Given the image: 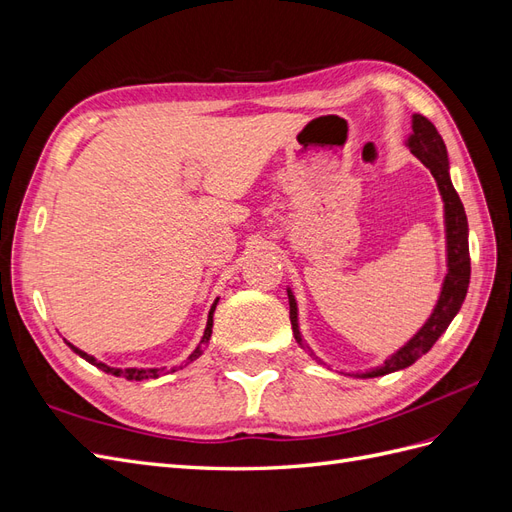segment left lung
Returning a JSON list of instances; mask_svg holds the SVG:
<instances>
[{
    "instance_id": "8db88e82",
    "label": "left lung",
    "mask_w": 512,
    "mask_h": 512,
    "mask_svg": "<svg viewBox=\"0 0 512 512\" xmlns=\"http://www.w3.org/2000/svg\"><path fill=\"white\" fill-rule=\"evenodd\" d=\"M410 151L421 160L429 170L433 179L438 183L440 196L444 200V226H446V277L440 290V299L433 307L431 316L423 324L416 335L410 339L408 344L401 346L395 354H391L382 365L359 371L354 374L356 378H378L393 374V371L410 367L416 359H421L423 354L431 350V346L438 342V337L448 329V324L457 316L461 309L463 299H466L468 284H470V247H468V218L466 209L461 205V198L453 188L451 175H448V153L442 136L438 134L436 126L423 117L414 115L412 117V134L408 138ZM288 303H290V324L292 333L297 342L303 344V335L299 331V312H297V299H294L292 290L288 288ZM309 350V348H307ZM309 354L316 356L312 350Z\"/></svg>"
}]
</instances>
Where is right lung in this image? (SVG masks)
Here are the masks:
<instances>
[{
    "instance_id": "add662e5",
    "label": "right lung",
    "mask_w": 512,
    "mask_h": 512,
    "mask_svg": "<svg viewBox=\"0 0 512 512\" xmlns=\"http://www.w3.org/2000/svg\"><path fill=\"white\" fill-rule=\"evenodd\" d=\"M215 305H218V299H215V303L211 305V312H209V318H207V329H205V335H203V339H200V344L196 346V350L188 356V361H183L181 365H177V367H173L170 371H177V369H181V367H185V365H190L192 361H196L200 354H203V350H205V346L209 344V337H211V329H213V312H215ZM66 342V339H64ZM76 354L79 356H83V359L87 361V363H91V365H96L98 369H102V371H106V374H111V376H117V378H126V380H149V378H158L162 371H166V367H160V369H138V367H128V369H119V367H108L106 363H100V361H96L94 356L91 354H87V352H83V350H79L76 346H72L70 342H66Z\"/></svg>"
}]
</instances>
